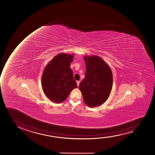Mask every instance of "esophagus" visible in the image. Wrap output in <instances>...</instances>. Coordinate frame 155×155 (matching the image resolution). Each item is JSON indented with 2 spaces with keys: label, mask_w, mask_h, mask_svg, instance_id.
<instances>
[{
  "label": "esophagus",
  "mask_w": 155,
  "mask_h": 155,
  "mask_svg": "<svg viewBox=\"0 0 155 155\" xmlns=\"http://www.w3.org/2000/svg\"><path fill=\"white\" fill-rule=\"evenodd\" d=\"M79 84H80V81H77V84L78 87H79Z\"/></svg>",
  "instance_id": "esophagus-1"
}]
</instances>
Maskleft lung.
Instances as JSON below:
<instances>
[{
  "instance_id": "8db88e82",
  "label": "left lung",
  "mask_w": 155,
  "mask_h": 155,
  "mask_svg": "<svg viewBox=\"0 0 155 155\" xmlns=\"http://www.w3.org/2000/svg\"><path fill=\"white\" fill-rule=\"evenodd\" d=\"M85 77L79 84L84 101L87 106L103 104L109 97L113 84L111 70L98 56H85Z\"/></svg>"
}]
</instances>
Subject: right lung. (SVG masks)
I'll return each instance as SVG.
<instances>
[{
    "label": "right lung",
    "mask_w": 155,
    "mask_h": 155,
    "mask_svg": "<svg viewBox=\"0 0 155 155\" xmlns=\"http://www.w3.org/2000/svg\"><path fill=\"white\" fill-rule=\"evenodd\" d=\"M73 58V54H59L44 68L42 76L44 93L54 103L64 101L71 91L78 87L70 68Z\"/></svg>",
    "instance_id": "obj_1"
}]
</instances>
